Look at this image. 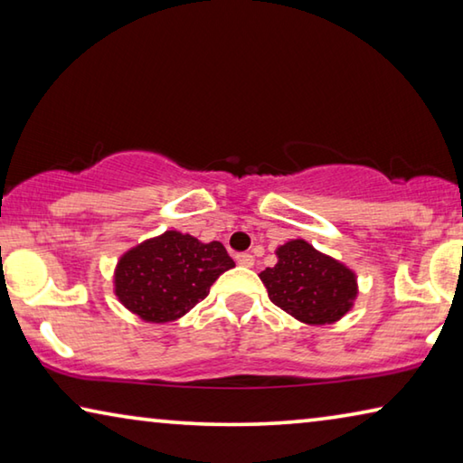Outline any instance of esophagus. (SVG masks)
<instances>
[{
    "label": "esophagus",
    "instance_id": "1",
    "mask_svg": "<svg viewBox=\"0 0 463 463\" xmlns=\"http://www.w3.org/2000/svg\"><path fill=\"white\" fill-rule=\"evenodd\" d=\"M237 263L242 265V268H253L255 260H253V255H250V253H239L237 255Z\"/></svg>",
    "mask_w": 463,
    "mask_h": 463
}]
</instances>
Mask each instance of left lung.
<instances>
[{"label":"left lung","instance_id":"left-lung-1","mask_svg":"<svg viewBox=\"0 0 463 463\" xmlns=\"http://www.w3.org/2000/svg\"><path fill=\"white\" fill-rule=\"evenodd\" d=\"M278 263L260 278L269 300L304 325L320 326L341 320L355 307L357 273L304 239H292L276 249Z\"/></svg>","mask_w":463,"mask_h":463}]
</instances>
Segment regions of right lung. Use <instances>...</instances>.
<instances>
[{
  "label": "right lung",
  "instance_id": "obj_1",
  "mask_svg": "<svg viewBox=\"0 0 463 463\" xmlns=\"http://www.w3.org/2000/svg\"><path fill=\"white\" fill-rule=\"evenodd\" d=\"M231 268L234 261L222 242L165 231L122 253L114 269V294L145 323H171L203 300Z\"/></svg>",
  "mask_w": 463,
  "mask_h": 463
}]
</instances>
